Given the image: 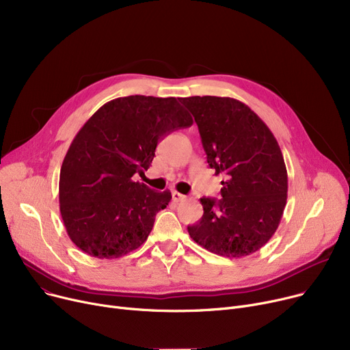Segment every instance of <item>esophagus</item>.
Instances as JSON below:
<instances>
[{
    "mask_svg": "<svg viewBox=\"0 0 350 350\" xmlns=\"http://www.w3.org/2000/svg\"><path fill=\"white\" fill-rule=\"evenodd\" d=\"M172 197H173V201H174V203H181V201H185V200L187 198L185 194L177 193V191H173V193H172Z\"/></svg>",
    "mask_w": 350,
    "mask_h": 350,
    "instance_id": "obj_1",
    "label": "esophagus"
}]
</instances>
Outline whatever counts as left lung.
I'll list each match as a JSON object with an SVG mask.
<instances>
[{
    "instance_id": "8db88e82",
    "label": "left lung",
    "mask_w": 350,
    "mask_h": 350,
    "mask_svg": "<svg viewBox=\"0 0 350 350\" xmlns=\"http://www.w3.org/2000/svg\"><path fill=\"white\" fill-rule=\"evenodd\" d=\"M178 100L194 116L208 165L223 176V198H200L204 214L200 223L187 227L189 234L213 254L228 258L251 255L277 231L286 204L288 174L280 144L240 100Z\"/></svg>"
}]
</instances>
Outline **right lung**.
<instances>
[{"instance_id": "right-lung-1", "label": "right lung", "mask_w": 350, "mask_h": 350, "mask_svg": "<svg viewBox=\"0 0 350 350\" xmlns=\"http://www.w3.org/2000/svg\"><path fill=\"white\" fill-rule=\"evenodd\" d=\"M193 124L176 98L126 96L105 103L72 140L59 176V210L79 250L119 258L149 237L172 193L135 181L150 167L159 140Z\"/></svg>"}]
</instances>
